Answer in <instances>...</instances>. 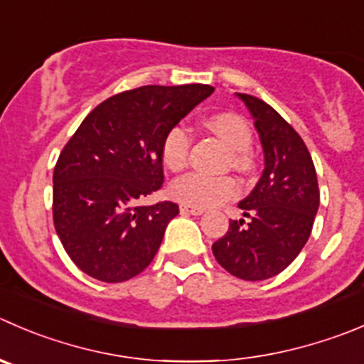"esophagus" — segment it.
Listing matches in <instances>:
<instances>
[{
  "label": "esophagus",
  "mask_w": 364,
  "mask_h": 364,
  "mask_svg": "<svg viewBox=\"0 0 364 364\" xmlns=\"http://www.w3.org/2000/svg\"><path fill=\"white\" fill-rule=\"evenodd\" d=\"M181 211H183V213H190V215H203L204 213L203 208L186 206V204H181Z\"/></svg>",
  "instance_id": "esophagus-1"
}]
</instances>
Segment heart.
Instances as JSON below:
<instances>
[{"instance_id": "b5f03b06", "label": "heart", "mask_w": 364, "mask_h": 364, "mask_svg": "<svg viewBox=\"0 0 364 364\" xmlns=\"http://www.w3.org/2000/svg\"><path fill=\"white\" fill-rule=\"evenodd\" d=\"M206 126L217 133L229 149L231 165L238 171H249L250 144L252 133L247 122L235 114H215L206 119ZM192 135L185 124H176L165 133L161 140V160L171 171H181L188 161ZM171 193L181 204L193 208H211L232 199L238 193V183L231 176H210L204 172H188L181 178L174 179L171 185Z\"/></svg>"}]
</instances>
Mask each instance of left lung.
Returning a JSON list of instances; mask_svg holds the SVG:
<instances>
[{"mask_svg": "<svg viewBox=\"0 0 364 364\" xmlns=\"http://www.w3.org/2000/svg\"><path fill=\"white\" fill-rule=\"evenodd\" d=\"M249 108L264 154L252 192L240 200L243 218L213 243L215 259L243 281H263L283 272L308 242L320 192L311 154L297 132L270 105L238 94Z\"/></svg>", "mask_w": 364, "mask_h": 364, "instance_id": "1", "label": "left lung"}]
</instances>
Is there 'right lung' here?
<instances>
[{
	"instance_id": "right-lung-1",
	"label": "right lung",
	"mask_w": 364,
	"mask_h": 364,
	"mask_svg": "<svg viewBox=\"0 0 364 364\" xmlns=\"http://www.w3.org/2000/svg\"><path fill=\"white\" fill-rule=\"evenodd\" d=\"M210 85H146L108 97L85 117L53 172V222L81 272L105 283L139 276L165 228L179 213L171 200L142 206L164 185L161 140Z\"/></svg>"
}]
</instances>
